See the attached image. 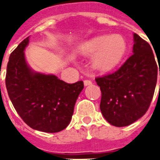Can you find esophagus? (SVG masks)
I'll return each instance as SVG.
<instances>
[{
	"label": "esophagus",
	"instance_id": "esophagus-1",
	"mask_svg": "<svg viewBox=\"0 0 160 160\" xmlns=\"http://www.w3.org/2000/svg\"><path fill=\"white\" fill-rule=\"evenodd\" d=\"M92 81L90 80H84V85L87 87V86H90V85H92Z\"/></svg>",
	"mask_w": 160,
	"mask_h": 160
}]
</instances>
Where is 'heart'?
<instances>
[{"label": "heart", "instance_id": "b5f03b06", "mask_svg": "<svg viewBox=\"0 0 160 160\" xmlns=\"http://www.w3.org/2000/svg\"><path fill=\"white\" fill-rule=\"evenodd\" d=\"M127 42L121 35H104L97 37L81 44L80 51L85 56H93L94 68L110 71L123 59L127 52Z\"/></svg>", "mask_w": 160, "mask_h": 160}]
</instances>
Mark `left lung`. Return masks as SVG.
<instances>
[{"instance_id":"obj_1","label":"left lung","mask_w":160,"mask_h":160,"mask_svg":"<svg viewBox=\"0 0 160 160\" xmlns=\"http://www.w3.org/2000/svg\"><path fill=\"white\" fill-rule=\"evenodd\" d=\"M134 42V54L120 68L95 79L102 93L101 112L116 127L130 125L144 116L153 97L158 73L160 75L149 43L136 33Z\"/></svg>"}]
</instances>
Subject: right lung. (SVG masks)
I'll return each mask as SVG.
<instances>
[{"instance_id": "obj_1", "label": "right lung", "mask_w": 160, "mask_h": 160, "mask_svg": "<svg viewBox=\"0 0 160 160\" xmlns=\"http://www.w3.org/2000/svg\"><path fill=\"white\" fill-rule=\"evenodd\" d=\"M29 37L9 56L6 87L13 107L22 120L36 130L56 133L66 128L84 88L82 80L68 84L56 75L36 73L30 68L24 50Z\"/></svg>"}]
</instances>
